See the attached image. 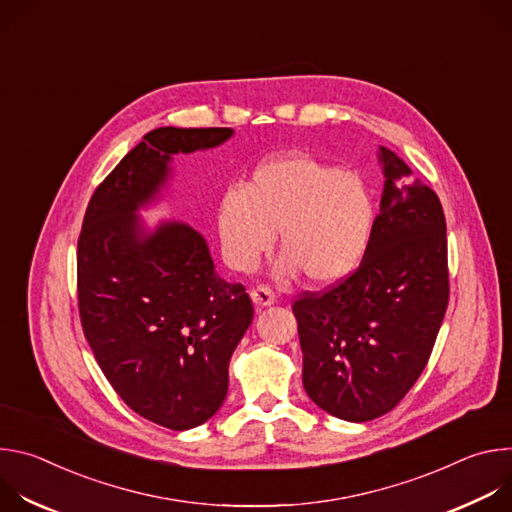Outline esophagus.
Listing matches in <instances>:
<instances>
[{
	"label": "esophagus",
	"mask_w": 512,
	"mask_h": 512,
	"mask_svg": "<svg viewBox=\"0 0 512 512\" xmlns=\"http://www.w3.org/2000/svg\"><path fill=\"white\" fill-rule=\"evenodd\" d=\"M251 300L257 308H267V306L275 304V294L267 285H257L251 289Z\"/></svg>",
	"instance_id": "1"
}]
</instances>
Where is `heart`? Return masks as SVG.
I'll return each mask as SVG.
<instances>
[{
  "mask_svg": "<svg viewBox=\"0 0 512 512\" xmlns=\"http://www.w3.org/2000/svg\"><path fill=\"white\" fill-rule=\"evenodd\" d=\"M373 221L375 202L358 174L306 156L259 166L218 206V235L235 269H255L279 233L281 271L294 275L300 269L318 285L334 283L358 265Z\"/></svg>",
  "mask_w": 512,
  "mask_h": 512,
  "instance_id": "obj_1",
  "label": "heart"
}]
</instances>
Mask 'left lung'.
<instances>
[{"mask_svg":"<svg viewBox=\"0 0 512 512\" xmlns=\"http://www.w3.org/2000/svg\"><path fill=\"white\" fill-rule=\"evenodd\" d=\"M381 210L360 265L291 306L304 352V389L326 413L371 421L389 413L423 373L448 300L446 216L437 194L381 148Z\"/></svg>","mask_w":512,"mask_h":512,"instance_id":"left-lung-1","label":"left lung"}]
</instances>
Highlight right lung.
<instances>
[{
  "label": "right lung",
  "mask_w": 512,
  "mask_h": 512,
  "mask_svg": "<svg viewBox=\"0 0 512 512\" xmlns=\"http://www.w3.org/2000/svg\"><path fill=\"white\" fill-rule=\"evenodd\" d=\"M231 135V127L145 133L93 192L79 237V314L99 367L129 409L174 431L223 405L253 304L241 283L218 277L200 233L184 223L145 233L135 212L166 184L174 154Z\"/></svg>",
  "instance_id": "right-lung-1"
}]
</instances>
